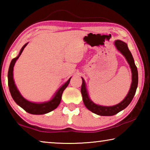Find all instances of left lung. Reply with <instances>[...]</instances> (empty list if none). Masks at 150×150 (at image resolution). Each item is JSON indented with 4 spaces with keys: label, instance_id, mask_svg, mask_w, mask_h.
I'll return each mask as SVG.
<instances>
[{
    "label": "left lung",
    "instance_id": "8db88e82",
    "mask_svg": "<svg viewBox=\"0 0 150 150\" xmlns=\"http://www.w3.org/2000/svg\"><path fill=\"white\" fill-rule=\"evenodd\" d=\"M115 46L117 48V50L122 53L128 62L132 71V81L131 87L130 91L128 93V95L125 97V98L118 105L112 106H103L97 105L96 104L92 102L89 97H88L87 88H86L85 81L82 78V85H81V92L82 94L83 100L84 103L87 108L88 110L93 112V113L100 116H113L118 113L119 112L122 110L123 109L126 108L129 105V104L132 100L134 95H135L137 87H138V73L137 67L134 63V58L132 57L130 51L129 50L128 45L122 41L120 40H116L115 42Z\"/></svg>",
    "mask_w": 150,
    "mask_h": 150
}]
</instances>
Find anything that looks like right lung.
I'll return each mask as SVG.
<instances>
[{
  "instance_id": "right-lung-1",
  "label": "right lung",
  "mask_w": 150,
  "mask_h": 150,
  "mask_svg": "<svg viewBox=\"0 0 150 150\" xmlns=\"http://www.w3.org/2000/svg\"><path fill=\"white\" fill-rule=\"evenodd\" d=\"M27 44L28 43L22 47V49L19 53V55L16 57L14 58L11 61V64H10L8 72V82L10 93H11L12 97L15 101V103L18 105H19L20 107L23 108L25 111H26L27 112L32 114V115H44V114H46L47 112H50L51 111L54 110L59 105L63 91L65 89V88L69 85L71 78L57 91V93L54 96V98L51 100L48 101V102L43 103H34L30 102V101L25 99L23 96L20 95V93L18 91L16 85L14 84L13 79V67L15 64V62L18 59L20 55L22 54V51L24 50V47H26Z\"/></svg>"
}]
</instances>
